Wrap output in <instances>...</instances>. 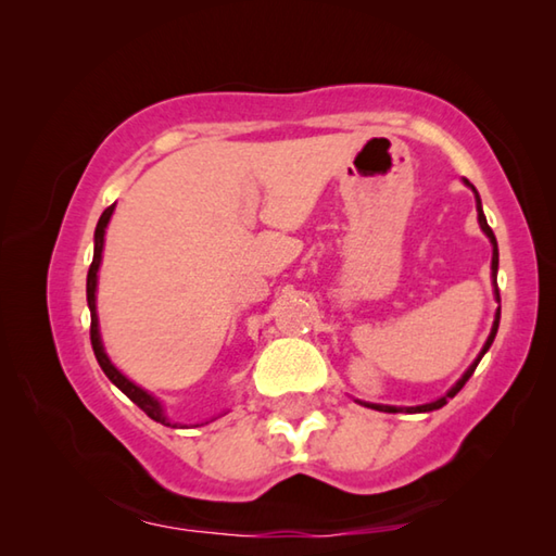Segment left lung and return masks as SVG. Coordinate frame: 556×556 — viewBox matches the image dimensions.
<instances>
[{"instance_id":"1","label":"left lung","mask_w":556,"mask_h":556,"mask_svg":"<svg viewBox=\"0 0 556 556\" xmlns=\"http://www.w3.org/2000/svg\"><path fill=\"white\" fill-rule=\"evenodd\" d=\"M468 184V181H466ZM470 186V184H468ZM473 188V186H470ZM476 191V188H473ZM476 199H478V193H476ZM478 223H481V228H483V232L488 235V238H491V242H493V279H495V275H497V242H495V235H493V230H491V225H488V220H485V215H483V208H481V199H478ZM497 287V285H495ZM497 294V291H495ZM497 301H501V294H497ZM497 324H501V308H497V314H495V324H493V331H491V336H488V341H485V345H483V351H481V355H478V361L470 365V368L464 372V378H460L454 388H451L444 397L441 400H437V402H431V404H421V407H409L407 412H431V409H439V407H444V404L451 400V397H456L458 394V390L464 388V384L468 382V378L470 375H473V370L478 368V363H481V357L485 355V351L488 348H491V343H493V338H495V333H497ZM365 407H372V409H380V412H390V414H394V412H402L400 407H384V404H365Z\"/></svg>"}]
</instances>
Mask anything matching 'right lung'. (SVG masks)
<instances>
[{
    "mask_svg": "<svg viewBox=\"0 0 556 556\" xmlns=\"http://www.w3.org/2000/svg\"><path fill=\"white\" fill-rule=\"evenodd\" d=\"M115 211V205H110V208L102 211L100 220H98V228H96V252H92V265L88 269V306H90V343H92V351H96V357L100 363L102 372L108 375L112 384H117V388L127 394V397L137 404L139 409H142L147 417H152L159 425H168V419L164 417V409L162 404H159L152 394L144 392L142 388H137L135 382H129L125 375H122L115 365L110 363V357L105 355V348H102L100 341V331H98V312H96V287H98V267H100V260H102V240H105V228L110 223V215Z\"/></svg>",
    "mask_w": 556,
    "mask_h": 556,
    "instance_id": "obj_1",
    "label": "right lung"
}]
</instances>
